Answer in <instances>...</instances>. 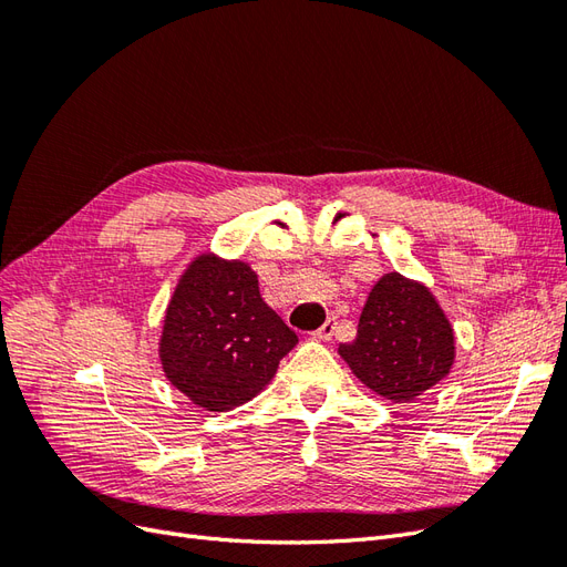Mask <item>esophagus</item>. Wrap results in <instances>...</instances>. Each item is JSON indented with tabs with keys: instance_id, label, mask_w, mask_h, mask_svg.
<instances>
[{
	"instance_id": "1",
	"label": "esophagus",
	"mask_w": 567,
	"mask_h": 567,
	"mask_svg": "<svg viewBox=\"0 0 567 567\" xmlns=\"http://www.w3.org/2000/svg\"><path fill=\"white\" fill-rule=\"evenodd\" d=\"M336 326H338V317H329L326 319V323L321 326L319 331H315V338H319V340H331L333 338V333H336Z\"/></svg>"
}]
</instances>
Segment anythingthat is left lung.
<instances>
[{"mask_svg":"<svg viewBox=\"0 0 567 567\" xmlns=\"http://www.w3.org/2000/svg\"><path fill=\"white\" fill-rule=\"evenodd\" d=\"M338 352L369 390L411 402L450 375L454 329L431 288L390 271L371 288L357 338Z\"/></svg>","mask_w":567,"mask_h":567,"instance_id":"obj_1","label":"left lung"}]
</instances>
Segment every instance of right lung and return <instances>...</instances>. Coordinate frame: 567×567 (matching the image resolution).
<instances>
[{"instance_id":"add662e5","label":"right lung","mask_w":567,"mask_h":567,"mask_svg":"<svg viewBox=\"0 0 567 567\" xmlns=\"http://www.w3.org/2000/svg\"><path fill=\"white\" fill-rule=\"evenodd\" d=\"M296 342L246 262L203 252L167 305L158 354L167 381L194 404L229 411L274 379Z\"/></svg>"}]
</instances>
